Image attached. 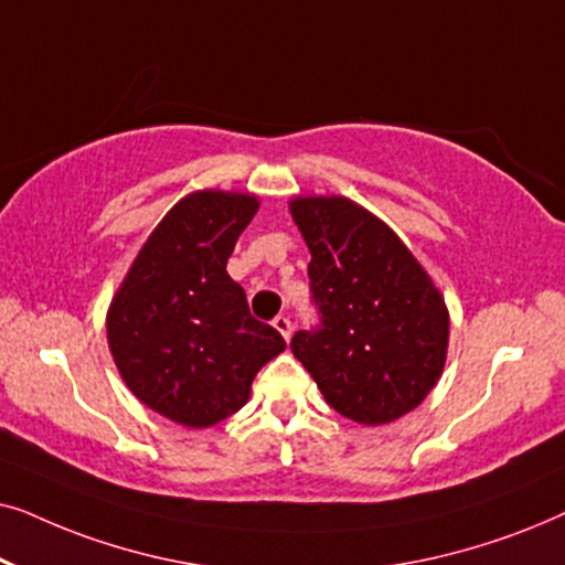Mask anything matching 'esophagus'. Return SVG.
<instances>
[{
  "label": "esophagus",
  "instance_id": "1",
  "mask_svg": "<svg viewBox=\"0 0 565 565\" xmlns=\"http://www.w3.org/2000/svg\"><path fill=\"white\" fill-rule=\"evenodd\" d=\"M273 327H275L277 331H280V334H282V339H285V342H288V339H290V334H292V323H290V319H288V316H277V319L273 321Z\"/></svg>",
  "mask_w": 565,
  "mask_h": 565
}]
</instances>
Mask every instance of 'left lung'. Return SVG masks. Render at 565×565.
I'll return each instance as SVG.
<instances>
[{
  "label": "left lung",
  "instance_id": "1",
  "mask_svg": "<svg viewBox=\"0 0 565 565\" xmlns=\"http://www.w3.org/2000/svg\"><path fill=\"white\" fill-rule=\"evenodd\" d=\"M290 215L311 252L321 327L292 354L347 419L381 427L414 412L447 360L450 311L388 223L342 195H298Z\"/></svg>",
  "mask_w": 565,
  "mask_h": 565
}]
</instances>
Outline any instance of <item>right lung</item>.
<instances>
[{
  "mask_svg": "<svg viewBox=\"0 0 565 565\" xmlns=\"http://www.w3.org/2000/svg\"><path fill=\"white\" fill-rule=\"evenodd\" d=\"M259 198L234 190L184 195L151 231L107 308V344L130 393L182 427L236 414L285 339L249 313L226 273Z\"/></svg>",
  "mask_w": 565,
  "mask_h": 565,
  "instance_id": "right-lung-1",
  "label": "right lung"
}]
</instances>
